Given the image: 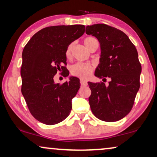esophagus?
Wrapping results in <instances>:
<instances>
[{
  "instance_id": "obj_1",
  "label": "esophagus",
  "mask_w": 157,
  "mask_h": 157,
  "mask_svg": "<svg viewBox=\"0 0 157 157\" xmlns=\"http://www.w3.org/2000/svg\"><path fill=\"white\" fill-rule=\"evenodd\" d=\"M81 86H86L87 85V82L83 79H81Z\"/></svg>"
}]
</instances>
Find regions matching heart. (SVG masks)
Instances as JSON below:
<instances>
[{"label": "heart", "instance_id": "1", "mask_svg": "<svg viewBox=\"0 0 157 157\" xmlns=\"http://www.w3.org/2000/svg\"><path fill=\"white\" fill-rule=\"evenodd\" d=\"M96 43H98L97 40L94 37H88L85 38L84 40L85 46L89 50L94 44H96ZM73 46H74V44L72 43L67 47V49L66 51V56L67 59H69L71 56V50ZM71 71L74 76H78L82 79H86L91 76V73L93 71V67L89 63H77L71 66Z\"/></svg>", "mask_w": 157, "mask_h": 157}]
</instances>
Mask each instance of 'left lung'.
I'll return each instance as SVG.
<instances>
[{
  "mask_svg": "<svg viewBox=\"0 0 157 157\" xmlns=\"http://www.w3.org/2000/svg\"><path fill=\"white\" fill-rule=\"evenodd\" d=\"M86 33L95 36L100 44L99 63L94 75L103 81L110 78L108 86L88 82L91 111L102 121H119L132 110L140 87L141 66L136 48L123 31L108 25H87Z\"/></svg>",
  "mask_w": 157,
  "mask_h": 157,
  "instance_id": "obj_1",
  "label": "left lung"
}]
</instances>
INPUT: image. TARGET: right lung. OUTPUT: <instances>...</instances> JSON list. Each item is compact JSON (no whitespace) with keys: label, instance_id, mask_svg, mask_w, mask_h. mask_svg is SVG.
I'll list each match as a JSON object with an SVG mask.
<instances>
[{"label":"right lung","instance_id":"add662e5","mask_svg":"<svg viewBox=\"0 0 157 157\" xmlns=\"http://www.w3.org/2000/svg\"><path fill=\"white\" fill-rule=\"evenodd\" d=\"M84 32L83 25L46 27L34 34L23 48L21 92L30 112L43 124H56L69 115L80 81L70 76L69 81L60 85L53 77L57 71L66 70L63 65H66L67 47ZM68 75L63 73L65 77Z\"/></svg>","mask_w":157,"mask_h":157}]
</instances>
